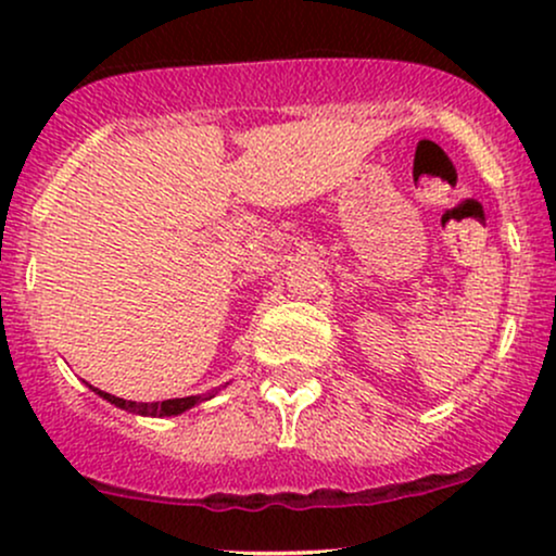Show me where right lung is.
Instances as JSON below:
<instances>
[{"label": "right lung", "instance_id": "right-lung-1", "mask_svg": "<svg viewBox=\"0 0 556 556\" xmlns=\"http://www.w3.org/2000/svg\"><path fill=\"white\" fill-rule=\"evenodd\" d=\"M99 397H104L112 405L123 407V410L132 413V416H151V418H169V416H180V413L190 410L195 407L198 402L203 400H212L216 392L212 394H193V397H175V400H164V402H132V400H123V397H114L110 392H101V389L91 387Z\"/></svg>", "mask_w": 556, "mask_h": 556}]
</instances>
